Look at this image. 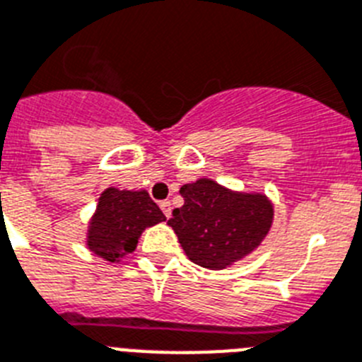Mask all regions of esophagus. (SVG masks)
Segmentation results:
<instances>
[{
    "label": "esophagus",
    "mask_w": 362,
    "mask_h": 362,
    "mask_svg": "<svg viewBox=\"0 0 362 362\" xmlns=\"http://www.w3.org/2000/svg\"><path fill=\"white\" fill-rule=\"evenodd\" d=\"M159 206H160V211H163V214H165L166 218H170V216H172V205H170V202H160Z\"/></svg>",
    "instance_id": "1"
}]
</instances>
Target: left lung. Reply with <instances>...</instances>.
I'll return each instance as SVG.
<instances>
[{"instance_id":"8db88e82","label":"left lung","mask_w":362,"mask_h":362,"mask_svg":"<svg viewBox=\"0 0 362 362\" xmlns=\"http://www.w3.org/2000/svg\"><path fill=\"white\" fill-rule=\"evenodd\" d=\"M185 205L168 225L185 255L206 269H225L260 247L273 225L271 199L260 192H236L202 177L181 187Z\"/></svg>"}]
</instances>
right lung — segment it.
Here are the masks:
<instances>
[{
	"mask_svg": "<svg viewBox=\"0 0 362 362\" xmlns=\"http://www.w3.org/2000/svg\"><path fill=\"white\" fill-rule=\"evenodd\" d=\"M165 219L146 190L110 187L98 197L97 211L89 221L86 245L110 264H119L126 255L135 251L143 230Z\"/></svg>",
	"mask_w": 362,
	"mask_h": 362,
	"instance_id": "add662e5",
	"label": "right lung"
}]
</instances>
